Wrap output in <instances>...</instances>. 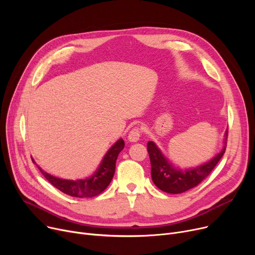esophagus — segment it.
<instances>
[{"mask_svg": "<svg viewBox=\"0 0 255 255\" xmlns=\"http://www.w3.org/2000/svg\"><path fill=\"white\" fill-rule=\"evenodd\" d=\"M141 135V128L140 127H134L132 128L128 134V139L130 141H137Z\"/></svg>", "mask_w": 255, "mask_h": 255, "instance_id": "esophagus-1", "label": "esophagus"}]
</instances>
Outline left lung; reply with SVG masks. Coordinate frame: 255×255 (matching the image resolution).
<instances>
[{"instance_id": "left-lung-1", "label": "left lung", "mask_w": 255, "mask_h": 255, "mask_svg": "<svg viewBox=\"0 0 255 255\" xmlns=\"http://www.w3.org/2000/svg\"><path fill=\"white\" fill-rule=\"evenodd\" d=\"M227 138V131H226ZM225 138V140H226ZM226 150V141L222 151L210 162L193 169L181 170L173 168L153 141L148 142V153L151 160V175L154 184L166 193L179 194L192 189L202 183L215 168Z\"/></svg>"}]
</instances>
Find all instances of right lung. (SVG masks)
Segmentation results:
<instances>
[{"instance_id":"add662e5","label":"right lung","mask_w":255,"mask_h":255,"mask_svg":"<svg viewBox=\"0 0 255 255\" xmlns=\"http://www.w3.org/2000/svg\"><path fill=\"white\" fill-rule=\"evenodd\" d=\"M124 140L119 139L104 156L98 170L91 178L86 180H62L48 175L40 167L39 169L51 185L66 194L74 197L95 196L105 190L106 187L112 182L115 175L118 155L124 149Z\"/></svg>"}]
</instances>
